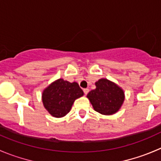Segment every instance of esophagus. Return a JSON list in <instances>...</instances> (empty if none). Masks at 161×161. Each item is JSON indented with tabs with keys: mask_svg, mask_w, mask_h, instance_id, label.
<instances>
[{
	"mask_svg": "<svg viewBox=\"0 0 161 161\" xmlns=\"http://www.w3.org/2000/svg\"><path fill=\"white\" fill-rule=\"evenodd\" d=\"M84 93H85V95H87L88 93H89V89H84Z\"/></svg>",
	"mask_w": 161,
	"mask_h": 161,
	"instance_id": "1",
	"label": "esophagus"
}]
</instances>
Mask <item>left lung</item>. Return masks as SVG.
I'll return each mask as SVG.
<instances>
[{"instance_id":"left-lung-1","label":"left lung","mask_w":161,"mask_h":161,"mask_svg":"<svg viewBox=\"0 0 161 161\" xmlns=\"http://www.w3.org/2000/svg\"><path fill=\"white\" fill-rule=\"evenodd\" d=\"M96 89L87 95L94 110L104 115H111L119 110L124 102V92L114 82L102 78L95 83Z\"/></svg>"}]
</instances>
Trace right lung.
<instances>
[{
	"label": "right lung",
	"mask_w": 161,
	"mask_h": 161,
	"mask_svg": "<svg viewBox=\"0 0 161 161\" xmlns=\"http://www.w3.org/2000/svg\"><path fill=\"white\" fill-rule=\"evenodd\" d=\"M84 95L76 82L58 79L44 89L42 94L45 109L55 118H62L70 111L76 99Z\"/></svg>",
	"instance_id": "right-lung-1"
}]
</instances>
